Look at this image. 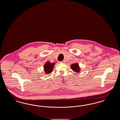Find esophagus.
I'll list each match as a JSON object with an SVG mask.
<instances>
[{"instance_id":"obj_1","label":"esophagus","mask_w":120,"mask_h":120,"mask_svg":"<svg viewBox=\"0 0 120 120\" xmlns=\"http://www.w3.org/2000/svg\"><path fill=\"white\" fill-rule=\"evenodd\" d=\"M65 63V61H61V62H58V63Z\"/></svg>"}]
</instances>
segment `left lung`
<instances>
[{"mask_svg": "<svg viewBox=\"0 0 120 120\" xmlns=\"http://www.w3.org/2000/svg\"><path fill=\"white\" fill-rule=\"evenodd\" d=\"M71 69L76 72L78 73L80 72V68L78 63H74L72 64L71 65Z\"/></svg>", "mask_w": 120, "mask_h": 120, "instance_id": "obj_1", "label": "left lung"}]
</instances>
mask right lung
<instances>
[{"label":"right lung","instance_id":"obj_1","mask_svg":"<svg viewBox=\"0 0 120 120\" xmlns=\"http://www.w3.org/2000/svg\"><path fill=\"white\" fill-rule=\"evenodd\" d=\"M55 63H51L50 62H47L44 65V71L47 74H49L52 72L53 69L54 68Z\"/></svg>","mask_w":120,"mask_h":120}]
</instances>
